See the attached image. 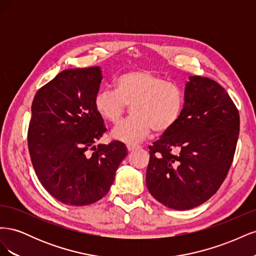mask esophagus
Masks as SVG:
<instances>
[{
	"label": "esophagus",
	"instance_id": "esophagus-1",
	"mask_svg": "<svg viewBox=\"0 0 256 256\" xmlns=\"http://www.w3.org/2000/svg\"><path fill=\"white\" fill-rule=\"evenodd\" d=\"M138 147H140V146L136 145V144H128L127 145V150H128V152H132V150L138 148Z\"/></svg>",
	"mask_w": 256,
	"mask_h": 256
}]
</instances>
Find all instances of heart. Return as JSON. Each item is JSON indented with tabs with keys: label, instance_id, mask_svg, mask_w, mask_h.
<instances>
[{
	"label": "heart",
	"instance_id": "obj_1",
	"mask_svg": "<svg viewBox=\"0 0 256 256\" xmlns=\"http://www.w3.org/2000/svg\"><path fill=\"white\" fill-rule=\"evenodd\" d=\"M184 102L176 83L147 69L122 74L115 81V90L102 88L94 98L96 112L110 124H118L128 106L132 108V118L112 131L115 140L127 144L143 141L152 130L159 134L171 130L180 118Z\"/></svg>",
	"mask_w": 256,
	"mask_h": 256
}]
</instances>
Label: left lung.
Wrapping results in <instances>:
<instances>
[{
	"label": "left lung",
	"mask_w": 256,
	"mask_h": 256,
	"mask_svg": "<svg viewBox=\"0 0 256 256\" xmlns=\"http://www.w3.org/2000/svg\"><path fill=\"white\" fill-rule=\"evenodd\" d=\"M189 79L180 118L148 147L146 171L150 194L176 210L200 206L218 191L239 134V113L226 90L205 76Z\"/></svg>",
	"instance_id": "left-lung-1"
}]
</instances>
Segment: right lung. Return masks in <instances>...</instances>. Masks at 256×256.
Masks as SVG:
<instances>
[{"instance_id":"add662e5","label":"right lung","mask_w":256,"mask_h":256,"mask_svg":"<svg viewBox=\"0 0 256 256\" xmlns=\"http://www.w3.org/2000/svg\"><path fill=\"white\" fill-rule=\"evenodd\" d=\"M102 80L97 66L67 69L33 99L28 130L30 160L44 188L66 205L102 198L128 154L120 141L94 145L106 131L94 106Z\"/></svg>"}]
</instances>
